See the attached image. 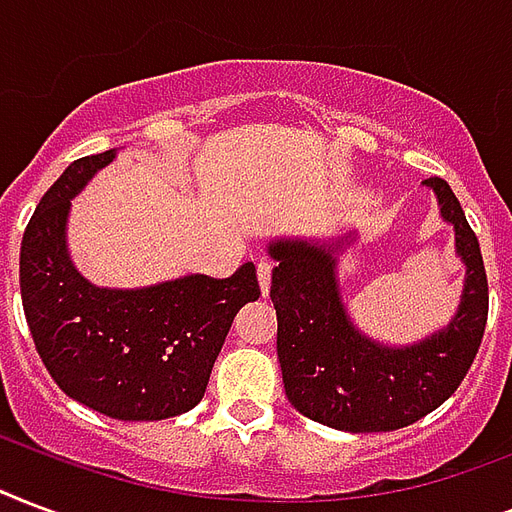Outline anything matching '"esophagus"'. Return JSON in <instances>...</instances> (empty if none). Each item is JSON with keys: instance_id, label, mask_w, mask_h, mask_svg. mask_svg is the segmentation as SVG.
<instances>
[{"instance_id": "obj_1", "label": "esophagus", "mask_w": 512, "mask_h": 512, "mask_svg": "<svg viewBox=\"0 0 512 512\" xmlns=\"http://www.w3.org/2000/svg\"><path fill=\"white\" fill-rule=\"evenodd\" d=\"M271 271L273 265L268 260H257V282H260L263 295H268V290H271Z\"/></svg>"}]
</instances>
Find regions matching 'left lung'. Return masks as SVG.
<instances>
[{
    "label": "left lung",
    "instance_id": "obj_1",
    "mask_svg": "<svg viewBox=\"0 0 512 512\" xmlns=\"http://www.w3.org/2000/svg\"><path fill=\"white\" fill-rule=\"evenodd\" d=\"M440 217L454 228L464 263L459 308L446 327L408 346L370 338L343 303L338 255L357 241L276 239L268 255L276 308V351L287 400L308 419L343 432H392L424 419L454 395L481 346L489 317V282L481 247L446 179H424Z\"/></svg>",
    "mask_w": 512,
    "mask_h": 512
}]
</instances>
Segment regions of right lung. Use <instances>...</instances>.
<instances>
[{
  "label": "right lung",
  "instance_id": "add662e5",
  "mask_svg": "<svg viewBox=\"0 0 512 512\" xmlns=\"http://www.w3.org/2000/svg\"><path fill=\"white\" fill-rule=\"evenodd\" d=\"M117 150L74 161L31 214L21 298L39 357L66 395L109 419L161 421L201 403L233 317L260 298L252 263L228 279L187 273L115 290L77 271L66 244L72 198Z\"/></svg>",
  "mask_w": 512,
  "mask_h": 512
}]
</instances>
